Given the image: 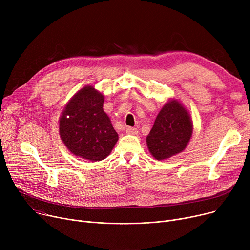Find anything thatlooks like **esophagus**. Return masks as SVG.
Instances as JSON below:
<instances>
[{"label": "esophagus", "instance_id": "34e87169", "mask_svg": "<svg viewBox=\"0 0 250 250\" xmlns=\"http://www.w3.org/2000/svg\"><path fill=\"white\" fill-rule=\"evenodd\" d=\"M125 130H126V134H128V135H137L138 134V129L135 128V127L127 126L125 128Z\"/></svg>", "mask_w": 250, "mask_h": 250}]
</instances>
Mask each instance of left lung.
<instances>
[{
  "instance_id": "left-lung-1",
  "label": "left lung",
  "mask_w": 250,
  "mask_h": 250,
  "mask_svg": "<svg viewBox=\"0 0 250 250\" xmlns=\"http://www.w3.org/2000/svg\"><path fill=\"white\" fill-rule=\"evenodd\" d=\"M193 124L188 110L178 99L170 98L157 115L147 136V146L157 160L181 153L192 137Z\"/></svg>"
}]
</instances>
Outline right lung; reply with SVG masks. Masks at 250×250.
Here are the masks:
<instances>
[{
  "label": "right lung",
  "mask_w": 250,
  "mask_h": 250,
  "mask_svg": "<svg viewBox=\"0 0 250 250\" xmlns=\"http://www.w3.org/2000/svg\"><path fill=\"white\" fill-rule=\"evenodd\" d=\"M104 95L86 85L65 104L59 120L60 137L76 157L101 161L111 153L118 135L103 110Z\"/></svg>",
  "instance_id": "obj_1"
}]
</instances>
